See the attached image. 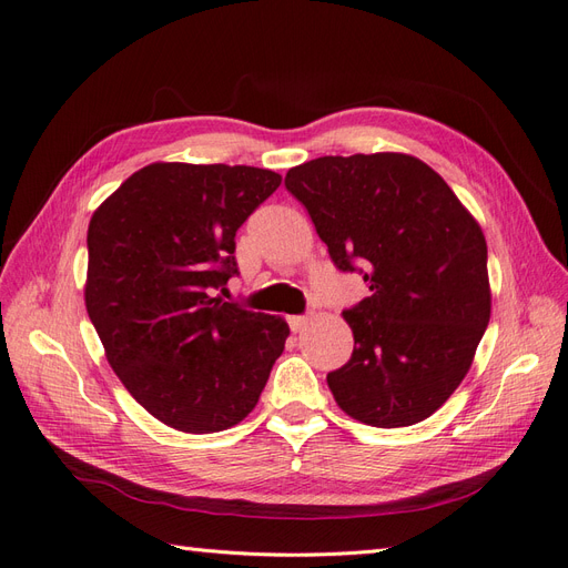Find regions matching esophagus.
Segmentation results:
<instances>
[{"label":"esophagus","instance_id":"esophagus-1","mask_svg":"<svg viewBox=\"0 0 568 568\" xmlns=\"http://www.w3.org/2000/svg\"><path fill=\"white\" fill-rule=\"evenodd\" d=\"M307 322H311V317H307V315H294V317H288V326H291V329H294V332H301Z\"/></svg>","mask_w":568,"mask_h":568}]
</instances>
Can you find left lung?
Listing matches in <instances>:
<instances>
[{
    "label": "left lung",
    "mask_w": 568,
    "mask_h": 568,
    "mask_svg": "<svg viewBox=\"0 0 568 568\" xmlns=\"http://www.w3.org/2000/svg\"><path fill=\"white\" fill-rule=\"evenodd\" d=\"M284 184L311 213L338 270L363 265L372 294L343 313L355 338L326 374L348 417L412 426L467 376L490 320L488 246L445 180L409 153L322 156Z\"/></svg>",
    "instance_id": "left-lung-1"
}]
</instances>
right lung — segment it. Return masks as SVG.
I'll return each instance as SVG.
<instances>
[{"instance_id": "1", "label": "right lung", "mask_w": 568, "mask_h": 568, "mask_svg": "<svg viewBox=\"0 0 568 568\" xmlns=\"http://www.w3.org/2000/svg\"><path fill=\"white\" fill-rule=\"evenodd\" d=\"M280 184L265 168L161 161L90 220L88 315L118 379L170 428L246 419L284 351V317L215 296L236 274V230Z\"/></svg>"}]
</instances>
